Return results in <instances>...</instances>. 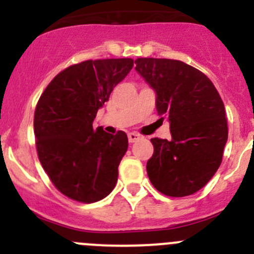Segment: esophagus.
<instances>
[{
	"label": "esophagus",
	"mask_w": 254,
	"mask_h": 254,
	"mask_svg": "<svg viewBox=\"0 0 254 254\" xmlns=\"http://www.w3.org/2000/svg\"><path fill=\"white\" fill-rule=\"evenodd\" d=\"M140 137H141L140 134L136 133V132H129V133H128L129 142H134V141H137Z\"/></svg>",
	"instance_id": "1"
}]
</instances>
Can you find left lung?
Wrapping results in <instances>:
<instances>
[{
  "label": "left lung",
  "instance_id": "obj_1",
  "mask_svg": "<svg viewBox=\"0 0 254 254\" xmlns=\"http://www.w3.org/2000/svg\"><path fill=\"white\" fill-rule=\"evenodd\" d=\"M134 64L156 93V111L160 120L169 121L172 133L170 141L151 138L150 182L165 196L196 193L223 160L228 141L223 100L205 73L182 61L137 58Z\"/></svg>",
  "mask_w": 254,
  "mask_h": 254
}]
</instances>
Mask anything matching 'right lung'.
<instances>
[{
    "instance_id": "right-lung-1",
    "label": "right lung",
    "mask_w": 254,
    "mask_h": 254,
    "mask_svg": "<svg viewBox=\"0 0 254 254\" xmlns=\"http://www.w3.org/2000/svg\"><path fill=\"white\" fill-rule=\"evenodd\" d=\"M133 67L132 58L89 60L61 71L38 100V158L61 193L82 203L111 193L128 147L123 131L93 128L98 109Z\"/></svg>"
}]
</instances>
